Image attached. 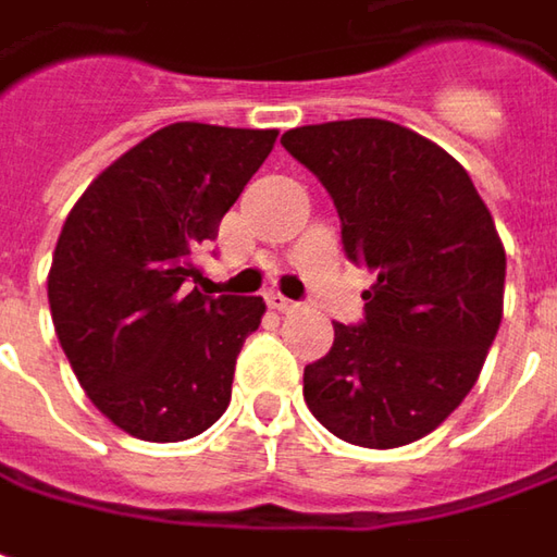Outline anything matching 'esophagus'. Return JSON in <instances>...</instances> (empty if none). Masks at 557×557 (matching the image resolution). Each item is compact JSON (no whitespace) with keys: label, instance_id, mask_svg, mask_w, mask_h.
Segmentation results:
<instances>
[{"label":"esophagus","instance_id":"obj_1","mask_svg":"<svg viewBox=\"0 0 557 557\" xmlns=\"http://www.w3.org/2000/svg\"><path fill=\"white\" fill-rule=\"evenodd\" d=\"M268 305L274 308V311H296V302L293 299H286V296H280V293H268Z\"/></svg>","mask_w":557,"mask_h":557}]
</instances>
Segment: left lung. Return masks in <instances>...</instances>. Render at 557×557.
Returning a JSON list of instances; mask_svg holds the SVG:
<instances>
[{"instance_id": "obj_1", "label": "left lung", "mask_w": 557, "mask_h": 557, "mask_svg": "<svg viewBox=\"0 0 557 557\" xmlns=\"http://www.w3.org/2000/svg\"><path fill=\"white\" fill-rule=\"evenodd\" d=\"M324 183L343 249L374 271L364 321L333 324L305 401L351 446L399 448L465 401L502 324L505 246L468 171L421 134L351 117L283 134Z\"/></svg>"}]
</instances>
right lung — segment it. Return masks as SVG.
I'll return each instance as SVG.
<instances>
[{"instance_id":"right-lung-1","label":"right lung","mask_w":557,"mask_h":557,"mask_svg":"<svg viewBox=\"0 0 557 557\" xmlns=\"http://www.w3.org/2000/svg\"><path fill=\"white\" fill-rule=\"evenodd\" d=\"M274 143L277 131L168 124L89 183L61 227L49 271L61 349L89 401L136 440H193L231 405L264 302L189 289V255Z\"/></svg>"}]
</instances>
